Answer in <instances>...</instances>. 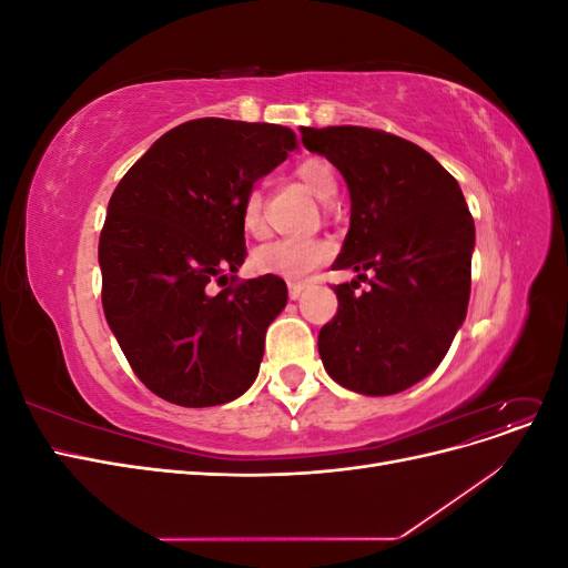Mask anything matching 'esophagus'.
<instances>
[{
	"label": "esophagus",
	"instance_id": "1",
	"mask_svg": "<svg viewBox=\"0 0 568 568\" xmlns=\"http://www.w3.org/2000/svg\"><path fill=\"white\" fill-rule=\"evenodd\" d=\"M305 288H307V284H303V282H288V298L291 301L301 298V294H303Z\"/></svg>",
	"mask_w": 568,
	"mask_h": 568
}]
</instances>
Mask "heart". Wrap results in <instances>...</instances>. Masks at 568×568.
I'll use <instances>...</instances> for the list:
<instances>
[{"label":"heart","mask_w":568,"mask_h":568,"mask_svg":"<svg viewBox=\"0 0 568 568\" xmlns=\"http://www.w3.org/2000/svg\"><path fill=\"white\" fill-rule=\"evenodd\" d=\"M296 178L322 201L334 199L338 192L336 170L322 156L303 159L296 165ZM239 220H242L246 234H265V199L261 189H248L242 209H239ZM332 255L334 244L326 239H277V242L257 246L251 253V265L261 274H274V277L296 282L322 267Z\"/></svg>","instance_id":"1"}]
</instances>
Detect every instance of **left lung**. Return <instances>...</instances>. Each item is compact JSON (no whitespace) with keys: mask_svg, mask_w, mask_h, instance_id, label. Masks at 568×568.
I'll use <instances>...</instances> for the list:
<instances>
[{"mask_svg":"<svg viewBox=\"0 0 568 568\" xmlns=\"http://www.w3.org/2000/svg\"><path fill=\"white\" fill-rule=\"evenodd\" d=\"M307 151L338 168L351 192V230L332 265L373 274L334 286L338 311L320 329L326 374L363 395L422 382L467 317L474 217L457 180L432 153L384 130L301 128Z\"/></svg>","mask_w":568,"mask_h":568,"instance_id":"8db88e82","label":"left lung"}]
</instances>
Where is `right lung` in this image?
Listing matches in <instances>:
<instances>
[{
  "mask_svg": "<svg viewBox=\"0 0 568 568\" xmlns=\"http://www.w3.org/2000/svg\"><path fill=\"white\" fill-rule=\"evenodd\" d=\"M296 146L282 125L199 118L165 132L118 182L99 236L101 303L159 398L211 407L255 382L286 284L274 274L236 282L246 257L239 209ZM211 281L226 288L213 295Z\"/></svg>",
  "mask_w": 568,
  "mask_h": 568,
  "instance_id": "obj_1",
  "label": "right lung"
}]
</instances>
